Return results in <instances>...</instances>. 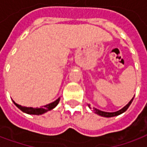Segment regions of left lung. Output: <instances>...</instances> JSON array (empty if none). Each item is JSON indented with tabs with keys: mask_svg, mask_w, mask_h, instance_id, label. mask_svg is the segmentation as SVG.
<instances>
[{
	"mask_svg": "<svg viewBox=\"0 0 147 147\" xmlns=\"http://www.w3.org/2000/svg\"><path fill=\"white\" fill-rule=\"evenodd\" d=\"M133 99L134 98H132V99L124 107L120 109V110L117 111V112H113V113H109V112H104V111H102V110H99L98 109L96 108H94V113L96 114H98L99 116H101V117H117V116H119L120 114H122L123 113H124L125 111L128 109V107L130 106V105L131 104V102H132ZM88 106L90 107V105H88Z\"/></svg>",
	"mask_w": 147,
	"mask_h": 147,
	"instance_id": "left-lung-1",
	"label": "left lung"
}]
</instances>
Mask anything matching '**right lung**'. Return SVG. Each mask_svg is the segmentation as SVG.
Returning <instances> with one entry per match:
<instances>
[{"instance_id": "add662e5", "label": "right lung", "mask_w": 147, "mask_h": 147, "mask_svg": "<svg viewBox=\"0 0 147 147\" xmlns=\"http://www.w3.org/2000/svg\"><path fill=\"white\" fill-rule=\"evenodd\" d=\"M60 99L61 98H58L56 101H54L53 102H51L48 105H44L43 107H41V108H33V107H25V106H22V105H19L17 103L12 100V102L14 103L15 105L17 106L18 108L20 109L21 111H23L24 113L27 114H30V115H42V114L45 113L48 111L51 110L53 109H54L57 105H58V103L60 102Z\"/></svg>"}]
</instances>
